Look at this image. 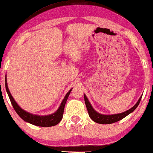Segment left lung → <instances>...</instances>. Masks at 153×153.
Segmentation results:
<instances>
[{
  "mask_svg": "<svg viewBox=\"0 0 153 153\" xmlns=\"http://www.w3.org/2000/svg\"><path fill=\"white\" fill-rule=\"evenodd\" d=\"M141 97L139 98V101L137 102V103L135 104L134 106H133L132 108H131L130 109L126 111L121 113V114H114V115H102L95 111V110L93 109V108L92 107V106L90 104V102L86 97V96L84 95V100H85V106H86L88 112L89 116L92 120L95 121V123H100V124H111V123L118 122V121L122 120L126 117L127 115H129L130 113L133 112L137 107L139 105L140 102H141Z\"/></svg>",
  "mask_w": 153,
  "mask_h": 153,
  "instance_id": "8db88e82",
  "label": "left lung"
}]
</instances>
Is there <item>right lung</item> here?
<instances>
[{
	"label": "right lung",
	"mask_w": 153,
	"mask_h": 153,
	"mask_svg": "<svg viewBox=\"0 0 153 153\" xmlns=\"http://www.w3.org/2000/svg\"><path fill=\"white\" fill-rule=\"evenodd\" d=\"M5 88L6 91H7L8 96H9L10 102H11L12 103V105L13 106L14 109L15 110L16 114H17L23 120L26 121V122H28L29 123H30V124H33L34 125H36V126L39 127L54 126V125H56L60 122V120H61L62 118L65 105V103L67 102V100H68V98L69 97V95H70V92L72 91V89H71L70 91L66 94L65 97L63 100H62L60 107L58 108V111L56 113H54V114L51 115H49V116H36V115L29 114V113L23 110L22 108L19 107V106L16 103V102L14 101V100L13 99V97H12V96L10 93L9 89H8L7 87V81H5Z\"/></svg>",
	"instance_id": "1"
}]
</instances>
